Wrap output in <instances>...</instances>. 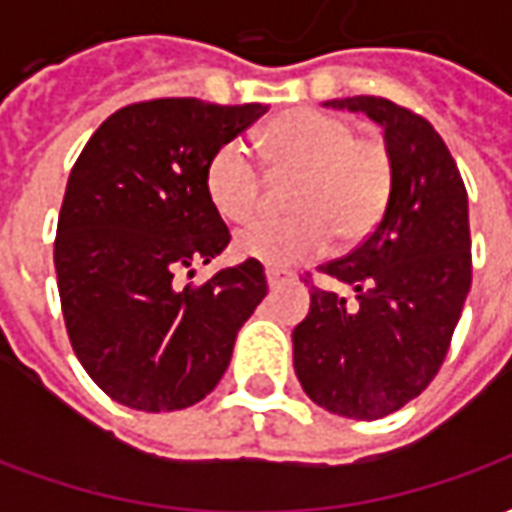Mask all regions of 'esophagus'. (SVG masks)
<instances>
[{
	"label": "esophagus",
	"instance_id": "1",
	"mask_svg": "<svg viewBox=\"0 0 512 512\" xmlns=\"http://www.w3.org/2000/svg\"><path fill=\"white\" fill-rule=\"evenodd\" d=\"M288 271H279V268H266V279H268V288H279L282 282H288Z\"/></svg>",
	"mask_w": 512,
	"mask_h": 512
}]
</instances>
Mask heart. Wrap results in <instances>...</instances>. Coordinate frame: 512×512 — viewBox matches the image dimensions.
<instances>
[{
    "mask_svg": "<svg viewBox=\"0 0 512 512\" xmlns=\"http://www.w3.org/2000/svg\"><path fill=\"white\" fill-rule=\"evenodd\" d=\"M277 172H299L290 189V216H257L235 233V252L266 266H293L323 255L334 235L351 244L365 238L392 194V153L378 136H356L343 117L299 109L279 117L266 134ZM205 191L219 216L241 222L263 194L255 153L230 139L213 150Z\"/></svg>",
    "mask_w": 512,
    "mask_h": 512,
    "instance_id": "heart-1",
    "label": "heart"
}]
</instances>
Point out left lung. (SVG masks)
I'll return each mask as SVG.
<instances>
[{
  "instance_id": "left-lung-1",
  "label": "left lung",
  "mask_w": 512,
  "mask_h": 512,
  "mask_svg": "<svg viewBox=\"0 0 512 512\" xmlns=\"http://www.w3.org/2000/svg\"><path fill=\"white\" fill-rule=\"evenodd\" d=\"M326 106L376 120L395 175L376 230L351 255L318 266L354 299L312 285L310 312L293 329V367L312 403L381 419L414 400L450 351L472 288L469 200L455 158L422 115L376 95Z\"/></svg>"
}]
</instances>
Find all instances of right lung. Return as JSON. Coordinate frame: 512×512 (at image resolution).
<instances>
[{"mask_svg":"<svg viewBox=\"0 0 512 512\" xmlns=\"http://www.w3.org/2000/svg\"><path fill=\"white\" fill-rule=\"evenodd\" d=\"M266 112L200 98L123 106L73 164L54 241L62 315L87 376L123 406L200 403L266 299L257 260L202 285L178 282L180 271L211 263L230 244L205 191L208 158Z\"/></svg>","mask_w":512,"mask_h":512,"instance_id":"obj_1","label":"right lung"}]
</instances>
